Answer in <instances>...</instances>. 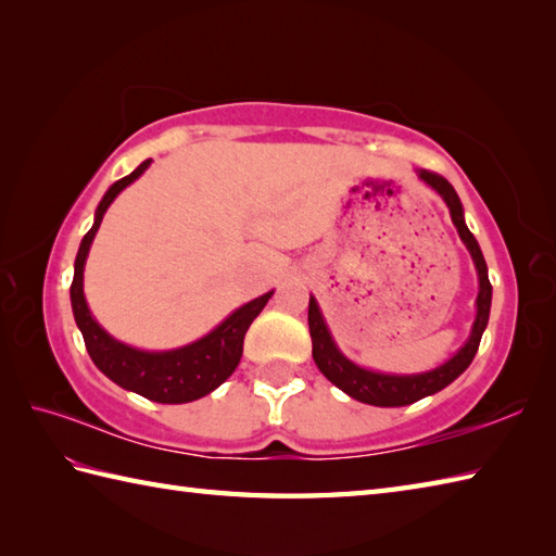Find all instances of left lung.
I'll return each instance as SVG.
<instances>
[{
	"label": "left lung",
	"mask_w": 556,
	"mask_h": 556,
	"mask_svg": "<svg viewBox=\"0 0 556 556\" xmlns=\"http://www.w3.org/2000/svg\"><path fill=\"white\" fill-rule=\"evenodd\" d=\"M418 178H421L428 188H433L442 202L447 204L452 224L459 232L462 242L466 244L468 254L473 258V266L478 270V298H476V320L471 326V336L462 344L459 352L445 364H440L430 371L424 374H380L371 371V368H364L359 364H354L340 352V348L332 340L330 330L326 326V318L318 309V302L312 294L309 298V332H312V354L314 362L318 366V371L324 374L332 386L340 388L344 394L359 400L364 404H374V406H404V404H414L418 400L428 397V394H435L442 388H447L452 380L459 378L468 364L473 362V356L478 352L480 338H483V330L488 328V318H490V304H492V286L488 278V264L483 258V252H480L478 240L473 238V232L466 228L464 220V206L459 194L454 192L452 185L438 176L430 174V170H416Z\"/></svg>",
	"instance_id": "8db88e82"
}]
</instances>
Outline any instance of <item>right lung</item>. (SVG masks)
Returning <instances> with one entry per match:
<instances>
[{
  "instance_id": "1",
  "label": "right lung",
  "mask_w": 556,
  "mask_h": 556,
  "mask_svg": "<svg viewBox=\"0 0 556 556\" xmlns=\"http://www.w3.org/2000/svg\"><path fill=\"white\" fill-rule=\"evenodd\" d=\"M150 164L152 159H147V162L135 168L130 176L116 180L104 192L102 202L94 212V224L85 232L76 256V266H73L71 306L73 316H76V324L83 332L90 359L109 380H114L123 390L138 392L142 397L159 404H185L214 392L220 382L228 380L230 374L236 371L242 356L244 332L252 326V320L262 314L274 290L242 304L240 309L232 312L226 320H220V324L212 332H206L204 338L185 344V348L178 350L147 352L130 348V344L111 338L109 332L97 324L83 292L85 258L90 254V244L97 236V230H100V224L111 202L116 200L121 190H126L130 182L138 180L144 170L150 168Z\"/></svg>"
}]
</instances>
